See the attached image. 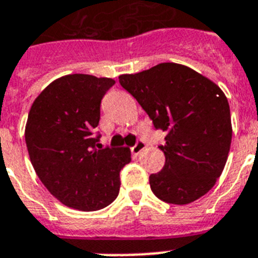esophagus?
Here are the masks:
<instances>
[{"label":"esophagus","instance_id":"obj_1","mask_svg":"<svg viewBox=\"0 0 258 258\" xmlns=\"http://www.w3.org/2000/svg\"><path fill=\"white\" fill-rule=\"evenodd\" d=\"M146 149V143L145 142H142V141H138L137 142V145L134 146V147H131V151H133V154L135 155V157H138L139 154L143 151V150Z\"/></svg>","mask_w":258,"mask_h":258}]
</instances>
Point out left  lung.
<instances>
[{
  "instance_id": "1",
  "label": "left lung",
  "mask_w": 258,
  "mask_h": 258,
  "mask_svg": "<svg viewBox=\"0 0 258 258\" xmlns=\"http://www.w3.org/2000/svg\"><path fill=\"white\" fill-rule=\"evenodd\" d=\"M119 83L137 99L154 127L166 134V143L159 146L165 166L150 175L154 194L174 205L205 196L224 171L232 143L230 108L222 89L176 62L120 75Z\"/></svg>"
}]
</instances>
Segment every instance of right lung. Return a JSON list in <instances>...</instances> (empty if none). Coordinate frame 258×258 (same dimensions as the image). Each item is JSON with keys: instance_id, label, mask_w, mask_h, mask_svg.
Wrapping results in <instances>:
<instances>
[{"instance_id": "add662e5", "label": "right lung", "mask_w": 258, "mask_h": 258, "mask_svg": "<svg viewBox=\"0 0 258 258\" xmlns=\"http://www.w3.org/2000/svg\"><path fill=\"white\" fill-rule=\"evenodd\" d=\"M115 84L109 78L74 74L56 79L30 107L25 142L33 169L46 190L68 208L95 212L112 204L128 147L103 149L92 137L100 101Z\"/></svg>"}]
</instances>
